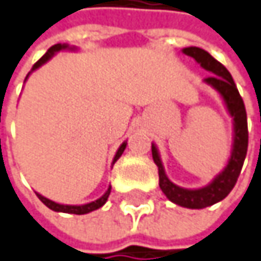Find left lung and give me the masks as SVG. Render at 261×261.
Masks as SVG:
<instances>
[{
	"label": "left lung",
	"instance_id": "obj_1",
	"mask_svg": "<svg viewBox=\"0 0 261 261\" xmlns=\"http://www.w3.org/2000/svg\"><path fill=\"white\" fill-rule=\"evenodd\" d=\"M184 54L193 57L204 70L212 73L204 79V82L214 86L224 98L227 109L234 122V143H233L231 156L223 173H220L214 179L211 185L200 190H184L175 185L173 182H170L164 173L160 155L154 145H152V158L158 167L160 188L166 194V197L184 207L203 209L225 199L228 193L233 190V187L236 185L248 151V122H247V110L244 100L236 88V83L233 81L231 74L228 73L224 65L200 47H185Z\"/></svg>",
	"mask_w": 261,
	"mask_h": 261
}]
</instances>
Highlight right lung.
<instances>
[{"instance_id":"right-lung-1","label":"right lung","mask_w":261,"mask_h":261,"mask_svg":"<svg viewBox=\"0 0 261 261\" xmlns=\"http://www.w3.org/2000/svg\"><path fill=\"white\" fill-rule=\"evenodd\" d=\"M67 46L65 44H54L40 60L37 61L36 64L33 65V70H36V68H38L40 65H43L46 61H49L52 57H54V54L55 52H58V50H61V49H65ZM125 146H127V143L124 142L122 145H121V148L118 149V152H116V155H115V158H113V163L122 155V152H124V149H125ZM110 187H109V190L106 191V194L103 196V197H100L98 200L95 201H91V203H88V204H82V206H68V204H60V203H55V201L49 200V199H46V197H43V196H40V194H37L38 196V199L43 201L49 209H52V211H57V212H65V214H74V215H83V214H88V212H92V211H95V209H98V207H101L107 201V199H109V194H110Z\"/></svg>"}]
</instances>
